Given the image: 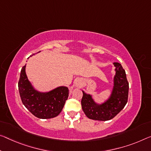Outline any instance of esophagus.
I'll use <instances>...</instances> for the list:
<instances>
[{"label":"esophagus","mask_w":151,"mask_h":151,"mask_svg":"<svg viewBox=\"0 0 151 151\" xmlns=\"http://www.w3.org/2000/svg\"><path fill=\"white\" fill-rule=\"evenodd\" d=\"M75 87H77V88H81L83 87V80L81 79V78H76L75 81Z\"/></svg>","instance_id":"esophagus-1"}]
</instances>
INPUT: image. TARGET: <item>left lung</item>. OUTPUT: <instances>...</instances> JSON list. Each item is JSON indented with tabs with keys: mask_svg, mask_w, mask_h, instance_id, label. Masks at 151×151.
<instances>
[{
	"mask_svg": "<svg viewBox=\"0 0 151 151\" xmlns=\"http://www.w3.org/2000/svg\"><path fill=\"white\" fill-rule=\"evenodd\" d=\"M115 75L113 87L109 96L104 101L98 103L93 95L83 91L82 109L87 118L94 120L107 121L114 118L128 101L129 84L126 72L118 63H114Z\"/></svg>",
	"mask_w": 151,
	"mask_h": 151,
	"instance_id": "left-lung-1",
	"label": "left lung"
}]
</instances>
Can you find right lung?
Masks as SVG:
<instances>
[{
  "instance_id": "right-lung-1",
  "label": "right lung",
  "mask_w": 151,
  "mask_h": 151,
  "mask_svg": "<svg viewBox=\"0 0 151 151\" xmlns=\"http://www.w3.org/2000/svg\"><path fill=\"white\" fill-rule=\"evenodd\" d=\"M25 68L26 64L21 69L18 83L23 104L38 118L50 119L58 116L68 97V88L59 86L49 91H37L29 81Z\"/></svg>"
}]
</instances>
